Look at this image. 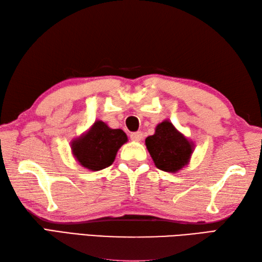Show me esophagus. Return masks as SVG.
Masks as SVG:
<instances>
[{
    "instance_id": "34e87169",
    "label": "esophagus",
    "mask_w": 262,
    "mask_h": 262,
    "mask_svg": "<svg viewBox=\"0 0 262 262\" xmlns=\"http://www.w3.org/2000/svg\"><path fill=\"white\" fill-rule=\"evenodd\" d=\"M142 137H143L142 132H135V133H132L130 134V139H132V141L138 142V141H141Z\"/></svg>"
}]
</instances>
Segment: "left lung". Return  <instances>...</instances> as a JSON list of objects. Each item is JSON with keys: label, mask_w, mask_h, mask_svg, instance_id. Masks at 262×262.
I'll return each instance as SVG.
<instances>
[{"label": "left lung", "mask_w": 262, "mask_h": 262, "mask_svg": "<svg viewBox=\"0 0 262 262\" xmlns=\"http://www.w3.org/2000/svg\"><path fill=\"white\" fill-rule=\"evenodd\" d=\"M145 144L156 167L169 173L184 167L193 151V144L168 120L157 125L155 134L146 138Z\"/></svg>", "instance_id": "obj_1"}]
</instances>
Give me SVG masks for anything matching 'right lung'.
<instances>
[{
    "label": "right lung",
    "mask_w": 262,
    "mask_h": 262,
    "mask_svg": "<svg viewBox=\"0 0 262 262\" xmlns=\"http://www.w3.org/2000/svg\"><path fill=\"white\" fill-rule=\"evenodd\" d=\"M127 142L121 129H112L101 120H97L87 134L72 143V153L77 161L91 171L111 166L120 146Z\"/></svg>",
    "instance_id": "obj_1"
}]
</instances>
